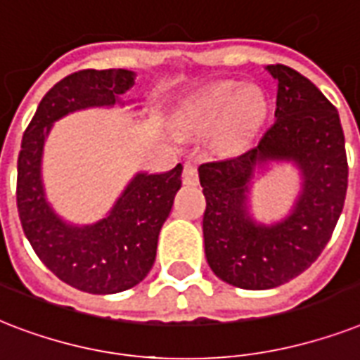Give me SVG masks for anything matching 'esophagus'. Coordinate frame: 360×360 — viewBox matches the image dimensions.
Returning <instances> with one entry per match:
<instances>
[{
  "instance_id": "esophagus-1",
  "label": "esophagus",
  "mask_w": 360,
  "mask_h": 360,
  "mask_svg": "<svg viewBox=\"0 0 360 360\" xmlns=\"http://www.w3.org/2000/svg\"><path fill=\"white\" fill-rule=\"evenodd\" d=\"M182 182L186 186H197L199 184V172H197V165L195 163H186L182 171Z\"/></svg>"
}]
</instances>
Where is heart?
<instances>
[{
  "label": "heart",
  "instance_id": "b5f03b06",
  "mask_svg": "<svg viewBox=\"0 0 360 360\" xmlns=\"http://www.w3.org/2000/svg\"><path fill=\"white\" fill-rule=\"evenodd\" d=\"M263 116V97L255 88H240L227 80L210 86L189 103L188 124L197 131H210L219 125L225 144H240Z\"/></svg>",
  "mask_w": 360,
  "mask_h": 360
}]
</instances>
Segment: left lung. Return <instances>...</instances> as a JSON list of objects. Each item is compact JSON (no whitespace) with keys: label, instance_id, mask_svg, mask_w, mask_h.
Returning a JSON list of instances; mask_svg holds the SVG:
<instances>
[{"label":"left lung","instance_id":"obj_1","mask_svg":"<svg viewBox=\"0 0 360 360\" xmlns=\"http://www.w3.org/2000/svg\"><path fill=\"white\" fill-rule=\"evenodd\" d=\"M266 71L278 82L274 124L255 148L199 167L206 261L219 280L253 291L293 280L321 255L347 191L338 110L291 67L276 63ZM269 159L297 162L303 191L285 220L264 226L247 212V186L255 167Z\"/></svg>","mask_w":360,"mask_h":360}]
</instances>
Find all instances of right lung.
Returning a JSON list of instances; mask_svg holds the SVG:
<instances>
[{"label": "right lung", "instance_id": "add662e5", "mask_svg": "<svg viewBox=\"0 0 360 360\" xmlns=\"http://www.w3.org/2000/svg\"><path fill=\"white\" fill-rule=\"evenodd\" d=\"M133 84L135 73L127 69H84L69 75L41 99L22 136L16 176L22 229L46 269L86 293H120L146 278L155 261L161 225L182 186V165L163 174L139 172L107 218L77 227L56 216L44 197V139L61 116L86 107H110Z\"/></svg>", "mask_w": 360, "mask_h": 360}]
</instances>
